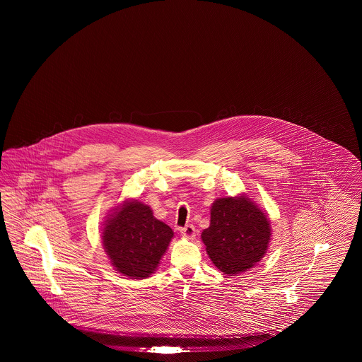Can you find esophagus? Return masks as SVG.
<instances>
[{
    "mask_svg": "<svg viewBox=\"0 0 362 362\" xmlns=\"http://www.w3.org/2000/svg\"><path fill=\"white\" fill-rule=\"evenodd\" d=\"M180 233L186 239H194L195 238V228H194V225H186L185 228L180 229Z\"/></svg>",
    "mask_w": 362,
    "mask_h": 362,
    "instance_id": "esophagus-1",
    "label": "esophagus"
}]
</instances>
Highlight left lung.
Segmentation results:
<instances>
[{
	"label": "left lung",
	"mask_w": 362,
	"mask_h": 362,
	"mask_svg": "<svg viewBox=\"0 0 362 362\" xmlns=\"http://www.w3.org/2000/svg\"><path fill=\"white\" fill-rule=\"evenodd\" d=\"M272 236L270 220L247 195L218 198L201 238L209 258L224 274H240L264 257Z\"/></svg>",
	"instance_id": "1"
}]
</instances>
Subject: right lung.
<instances>
[{
    "label": "right lung",
    "mask_w": 362,
    "mask_h": 362,
    "mask_svg": "<svg viewBox=\"0 0 362 362\" xmlns=\"http://www.w3.org/2000/svg\"><path fill=\"white\" fill-rule=\"evenodd\" d=\"M102 235L104 250L115 270L134 279L155 273L173 238V229L155 218L151 207L138 201L115 209Z\"/></svg>",
    "instance_id": "1"
}]
</instances>
